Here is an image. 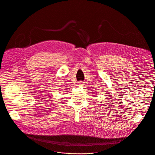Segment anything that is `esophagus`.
<instances>
[{
    "instance_id": "1",
    "label": "esophagus",
    "mask_w": 155,
    "mask_h": 155,
    "mask_svg": "<svg viewBox=\"0 0 155 155\" xmlns=\"http://www.w3.org/2000/svg\"><path fill=\"white\" fill-rule=\"evenodd\" d=\"M83 83V81H80V82H79V83Z\"/></svg>"
}]
</instances>
